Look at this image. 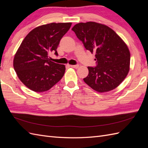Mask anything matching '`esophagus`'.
<instances>
[{
	"instance_id": "34e87169",
	"label": "esophagus",
	"mask_w": 148,
	"mask_h": 148,
	"mask_svg": "<svg viewBox=\"0 0 148 148\" xmlns=\"http://www.w3.org/2000/svg\"><path fill=\"white\" fill-rule=\"evenodd\" d=\"M70 66L72 67V68H75V69H78L79 67V65H70Z\"/></svg>"
}]
</instances>
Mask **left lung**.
Listing matches in <instances>:
<instances>
[{
	"label": "left lung",
	"instance_id": "left-lung-1",
	"mask_svg": "<svg viewBox=\"0 0 148 148\" xmlns=\"http://www.w3.org/2000/svg\"><path fill=\"white\" fill-rule=\"evenodd\" d=\"M71 29L86 49L95 53L96 66H88L84 82L100 92L117 88L130 69V53L126 44L113 29L96 22L79 23Z\"/></svg>",
	"mask_w": 148,
	"mask_h": 148
}]
</instances>
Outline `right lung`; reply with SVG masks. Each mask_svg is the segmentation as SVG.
<instances>
[{
	"label": "right lung",
	"mask_w": 148,
	"mask_h": 148,
	"mask_svg": "<svg viewBox=\"0 0 148 148\" xmlns=\"http://www.w3.org/2000/svg\"><path fill=\"white\" fill-rule=\"evenodd\" d=\"M71 23H52L33 29L22 41L13 59V67L18 77L26 87L41 92L50 89L63 77L64 65L49 59L62 37L71 27Z\"/></svg>",
	"instance_id": "1"
}]
</instances>
